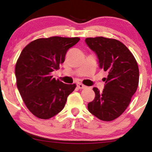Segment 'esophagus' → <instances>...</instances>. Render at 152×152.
Wrapping results in <instances>:
<instances>
[{"label":"esophagus","instance_id":"34e87169","mask_svg":"<svg viewBox=\"0 0 152 152\" xmlns=\"http://www.w3.org/2000/svg\"><path fill=\"white\" fill-rule=\"evenodd\" d=\"M77 86L80 89H84L86 88V86H84V85L82 84V83H77Z\"/></svg>","mask_w":152,"mask_h":152}]
</instances>
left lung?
Here are the masks:
<instances>
[{"label":"left lung","mask_w":152,"mask_h":152,"mask_svg":"<svg viewBox=\"0 0 152 152\" xmlns=\"http://www.w3.org/2000/svg\"><path fill=\"white\" fill-rule=\"evenodd\" d=\"M96 54L99 67L107 72L102 92L94 87L95 99L88 104L91 113L103 121L121 115L129 104L139 82V69L134 55L120 41L102 37L86 38Z\"/></svg>","instance_id":"obj_1"}]
</instances>
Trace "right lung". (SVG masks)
Returning a JSON list of instances; mask_svg holds the SVG:
<instances>
[{"mask_svg": "<svg viewBox=\"0 0 152 152\" xmlns=\"http://www.w3.org/2000/svg\"><path fill=\"white\" fill-rule=\"evenodd\" d=\"M78 37H52L32 41L23 50L16 64V84L25 104L41 119H49L64 109L75 84L56 80L52 72L65 61L68 50Z\"/></svg>", "mask_w": 152, "mask_h": 152, "instance_id": "right-lung-1", "label": "right lung"}]
</instances>
